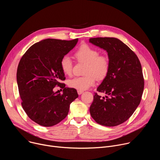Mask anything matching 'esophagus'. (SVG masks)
Wrapping results in <instances>:
<instances>
[{
  "instance_id": "1",
  "label": "esophagus",
  "mask_w": 160,
  "mask_h": 160,
  "mask_svg": "<svg viewBox=\"0 0 160 160\" xmlns=\"http://www.w3.org/2000/svg\"><path fill=\"white\" fill-rule=\"evenodd\" d=\"M77 92H78V95H81V94L83 92V90H78Z\"/></svg>"
}]
</instances>
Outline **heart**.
<instances>
[{
    "instance_id": "heart-1",
    "label": "heart",
    "mask_w": 160,
    "mask_h": 160,
    "mask_svg": "<svg viewBox=\"0 0 160 160\" xmlns=\"http://www.w3.org/2000/svg\"><path fill=\"white\" fill-rule=\"evenodd\" d=\"M75 56L78 61L87 62L85 76L77 77L68 80L70 87L78 90H85L94 85L96 77L102 79L107 75L109 62L107 57L99 56V51L87 44H83L77 50ZM62 72L66 75H71L73 72V62L68 55H64L60 61Z\"/></svg>"
}]
</instances>
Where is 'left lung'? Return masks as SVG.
I'll list each match as a JSON object with an SVG mask.
<instances>
[{"instance_id":"1","label":"left lung","mask_w":160,"mask_h":160,"mask_svg":"<svg viewBox=\"0 0 160 160\" xmlns=\"http://www.w3.org/2000/svg\"><path fill=\"white\" fill-rule=\"evenodd\" d=\"M89 42L108 52V72L90 107L91 117L99 124L114 127L127 121L141 102L144 81L137 55L120 40L113 37L91 38Z\"/></svg>"}]
</instances>
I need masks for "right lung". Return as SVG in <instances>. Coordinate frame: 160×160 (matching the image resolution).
Instances as JSON below:
<instances>
[{
    "label": "right lung",
    "instance_id": "add662e5",
    "mask_svg": "<svg viewBox=\"0 0 160 160\" xmlns=\"http://www.w3.org/2000/svg\"><path fill=\"white\" fill-rule=\"evenodd\" d=\"M78 41L48 38L35 43L21 58L17 70V83L21 105L28 117L43 127H52L64 119L70 104L78 97L77 90L60 83L64 73L60 67L62 57ZM58 85L63 94L53 91Z\"/></svg>",
    "mask_w": 160,
    "mask_h": 160
}]
</instances>
